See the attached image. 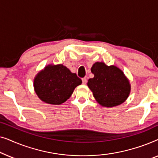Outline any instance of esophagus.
<instances>
[{"label": "esophagus", "instance_id": "esophagus-1", "mask_svg": "<svg viewBox=\"0 0 158 158\" xmlns=\"http://www.w3.org/2000/svg\"><path fill=\"white\" fill-rule=\"evenodd\" d=\"M82 81H83V84H86V83H87V78L83 77V78H82Z\"/></svg>", "mask_w": 158, "mask_h": 158}]
</instances>
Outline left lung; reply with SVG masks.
I'll use <instances>...</instances> for the list:
<instances>
[{
	"mask_svg": "<svg viewBox=\"0 0 158 158\" xmlns=\"http://www.w3.org/2000/svg\"><path fill=\"white\" fill-rule=\"evenodd\" d=\"M90 70L94 77L88 80V86L101 106L114 107L128 98L131 85L122 70L114 65L108 66L103 62H96Z\"/></svg>",
	"mask_w": 158,
	"mask_h": 158,
	"instance_id": "obj_1",
	"label": "left lung"
}]
</instances>
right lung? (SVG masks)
<instances>
[{
  "instance_id": "right-lung-1",
  "label": "right lung",
  "mask_w": 158,
  "mask_h": 158,
  "mask_svg": "<svg viewBox=\"0 0 158 158\" xmlns=\"http://www.w3.org/2000/svg\"><path fill=\"white\" fill-rule=\"evenodd\" d=\"M82 81L62 64H49L35 75L34 88L39 98L51 105H60L68 100Z\"/></svg>"
}]
</instances>
